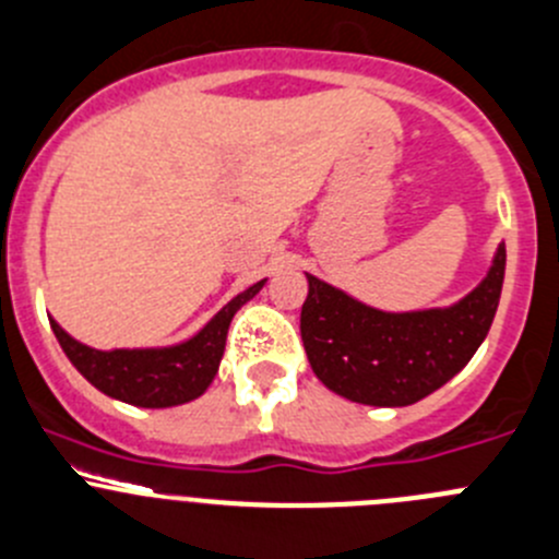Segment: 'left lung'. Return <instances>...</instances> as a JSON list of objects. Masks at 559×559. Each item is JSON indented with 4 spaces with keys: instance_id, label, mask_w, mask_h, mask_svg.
I'll list each match as a JSON object with an SVG mask.
<instances>
[{
    "instance_id": "obj_1",
    "label": "left lung",
    "mask_w": 559,
    "mask_h": 559,
    "mask_svg": "<svg viewBox=\"0 0 559 559\" xmlns=\"http://www.w3.org/2000/svg\"><path fill=\"white\" fill-rule=\"evenodd\" d=\"M504 243L486 276L448 307L392 312L307 274L301 340L312 373L345 401L412 406L466 368L497 316Z\"/></svg>"
}]
</instances>
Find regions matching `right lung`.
<instances>
[{
  "label": "right lung",
  "instance_id": "1",
  "mask_svg": "<svg viewBox=\"0 0 559 559\" xmlns=\"http://www.w3.org/2000/svg\"><path fill=\"white\" fill-rule=\"evenodd\" d=\"M263 285L265 280H260L252 288L241 290L200 332L173 345L100 350L79 343L55 318L49 321L71 365L95 390L131 406L169 408L194 401L209 390L225 354L233 316L252 301Z\"/></svg>",
  "mask_w": 559,
  "mask_h": 559
}]
</instances>
